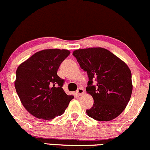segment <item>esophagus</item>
Returning a JSON list of instances; mask_svg holds the SVG:
<instances>
[{
  "instance_id": "esophagus-1",
  "label": "esophagus",
  "mask_w": 150,
  "mask_h": 150,
  "mask_svg": "<svg viewBox=\"0 0 150 150\" xmlns=\"http://www.w3.org/2000/svg\"><path fill=\"white\" fill-rule=\"evenodd\" d=\"M76 93L77 96H82L84 93V89L81 87L77 89V91H76Z\"/></svg>"
}]
</instances>
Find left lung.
Masks as SVG:
<instances>
[{
    "instance_id": "obj_1",
    "label": "left lung",
    "mask_w": 150,
    "mask_h": 150,
    "mask_svg": "<svg viewBox=\"0 0 150 150\" xmlns=\"http://www.w3.org/2000/svg\"><path fill=\"white\" fill-rule=\"evenodd\" d=\"M73 55L89 79L86 91L94 104L86 110L88 116L100 121L115 119L126 108L133 91L127 64L103 47L79 49ZM93 80L96 81V86Z\"/></svg>"
}]
</instances>
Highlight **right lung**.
<instances>
[{
    "label": "right lung",
    "mask_w": 150,
    "mask_h": 150,
    "mask_svg": "<svg viewBox=\"0 0 150 150\" xmlns=\"http://www.w3.org/2000/svg\"><path fill=\"white\" fill-rule=\"evenodd\" d=\"M69 54L64 49L43 50L17 68L16 91L23 106L35 117L50 120L60 116L74 98L65 93L64 80L57 74L59 65Z\"/></svg>",
    "instance_id": "add662e5"
}]
</instances>
